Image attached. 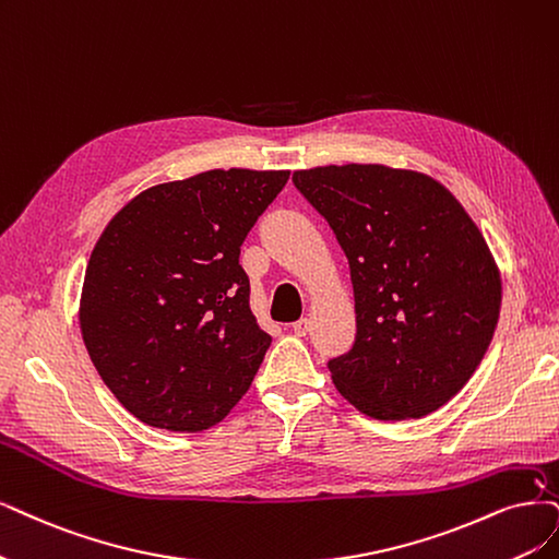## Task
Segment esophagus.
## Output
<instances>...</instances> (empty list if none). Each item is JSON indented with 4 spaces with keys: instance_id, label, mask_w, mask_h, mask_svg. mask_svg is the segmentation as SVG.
I'll return each mask as SVG.
<instances>
[{
    "instance_id": "obj_1",
    "label": "esophagus",
    "mask_w": 559,
    "mask_h": 559,
    "mask_svg": "<svg viewBox=\"0 0 559 559\" xmlns=\"http://www.w3.org/2000/svg\"><path fill=\"white\" fill-rule=\"evenodd\" d=\"M308 329H311V322H308V318H301V320H297V322L293 324V332H295L297 336H306Z\"/></svg>"
}]
</instances>
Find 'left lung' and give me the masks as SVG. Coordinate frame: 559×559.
I'll list each match as a JSON object with an SVG mask.
<instances>
[{
	"mask_svg": "<svg viewBox=\"0 0 559 559\" xmlns=\"http://www.w3.org/2000/svg\"><path fill=\"white\" fill-rule=\"evenodd\" d=\"M293 181L349 262L357 336L329 361L341 396L380 421L436 412L477 370L500 318V269L479 227L415 170L322 165Z\"/></svg>",
	"mask_w": 559,
	"mask_h": 559,
	"instance_id": "8db88e82",
	"label": "left lung"
}]
</instances>
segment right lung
I'll use <instances>...</instances> for the list:
<instances>
[{"instance_id": "add662e5", "label": "right lung", "mask_w": 559, "mask_h": 559, "mask_svg": "<svg viewBox=\"0 0 559 559\" xmlns=\"http://www.w3.org/2000/svg\"><path fill=\"white\" fill-rule=\"evenodd\" d=\"M287 170H206L138 193L100 233L80 332L100 380L142 424L198 432L251 386L272 336L251 311L241 243Z\"/></svg>"}]
</instances>
